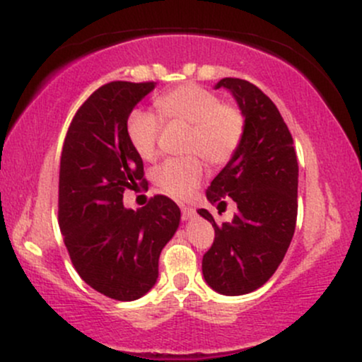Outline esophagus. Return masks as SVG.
I'll return each instance as SVG.
<instances>
[{"label": "esophagus", "mask_w": 362, "mask_h": 362, "mask_svg": "<svg viewBox=\"0 0 362 362\" xmlns=\"http://www.w3.org/2000/svg\"><path fill=\"white\" fill-rule=\"evenodd\" d=\"M194 216H195L194 207H189V206L182 207V219H184V221H189V219H192Z\"/></svg>", "instance_id": "esophagus-1"}]
</instances>
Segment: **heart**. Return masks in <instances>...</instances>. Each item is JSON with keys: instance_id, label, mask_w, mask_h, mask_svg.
I'll return each mask as SVG.
<instances>
[{"instance_id": "1", "label": "heart", "mask_w": 362, "mask_h": 362, "mask_svg": "<svg viewBox=\"0 0 362 362\" xmlns=\"http://www.w3.org/2000/svg\"><path fill=\"white\" fill-rule=\"evenodd\" d=\"M156 114L132 110L126 122V134L132 149L143 160H155L158 155L161 121L185 124L184 151L189 156L173 158L155 170L158 189L177 201H185L204 180V160L214 167L228 163L242 144L245 115L233 103L221 102L214 91L204 86L185 83L165 91L155 100Z\"/></svg>"}]
</instances>
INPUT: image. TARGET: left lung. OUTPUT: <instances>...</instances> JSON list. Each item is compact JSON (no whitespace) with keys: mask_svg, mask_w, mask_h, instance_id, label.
<instances>
[{"mask_svg":"<svg viewBox=\"0 0 362 362\" xmlns=\"http://www.w3.org/2000/svg\"><path fill=\"white\" fill-rule=\"evenodd\" d=\"M214 88L231 91L245 115V134L206 190L219 211L231 199L238 213L218 226L209 211H197L216 233L202 274L216 293L240 296L271 279L288 252L298 216V160L289 129L264 91L240 78H223Z\"/></svg>","mask_w":362,"mask_h":362,"instance_id":"8db88e82","label":"left lung"}]
</instances>
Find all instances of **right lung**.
<instances>
[{
  "label": "right lung",
  "mask_w": 362,
  "mask_h": 362,
  "mask_svg": "<svg viewBox=\"0 0 362 362\" xmlns=\"http://www.w3.org/2000/svg\"><path fill=\"white\" fill-rule=\"evenodd\" d=\"M156 83H107L78 109L61 153L59 228L86 284L117 301L144 296L158 259L180 224L172 199L124 207V190L144 184L143 160L129 143V114Z\"/></svg>",
  "instance_id": "add662e5"
}]
</instances>
